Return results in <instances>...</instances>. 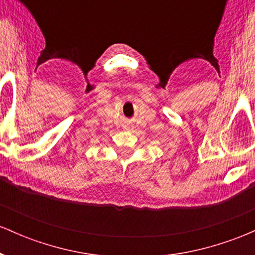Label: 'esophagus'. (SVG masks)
<instances>
[{"label": "esophagus", "mask_w": 255, "mask_h": 255, "mask_svg": "<svg viewBox=\"0 0 255 255\" xmlns=\"http://www.w3.org/2000/svg\"><path fill=\"white\" fill-rule=\"evenodd\" d=\"M124 127H125V129H129V128H131V126L129 124H127V125H125Z\"/></svg>", "instance_id": "obj_1"}]
</instances>
